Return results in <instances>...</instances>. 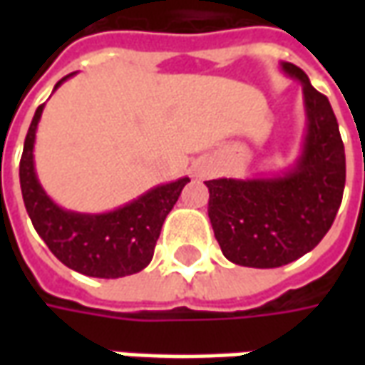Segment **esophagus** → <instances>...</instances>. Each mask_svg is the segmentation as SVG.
Wrapping results in <instances>:
<instances>
[{
  "label": "esophagus",
  "mask_w": 365,
  "mask_h": 365,
  "mask_svg": "<svg viewBox=\"0 0 365 365\" xmlns=\"http://www.w3.org/2000/svg\"><path fill=\"white\" fill-rule=\"evenodd\" d=\"M199 174H201V175H203V174H205V172H203V170H201V172H199Z\"/></svg>",
  "instance_id": "1"
}]
</instances>
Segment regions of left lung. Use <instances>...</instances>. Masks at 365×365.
<instances>
[{
  "label": "left lung",
  "instance_id": "1",
  "mask_svg": "<svg viewBox=\"0 0 365 365\" xmlns=\"http://www.w3.org/2000/svg\"><path fill=\"white\" fill-rule=\"evenodd\" d=\"M303 88L307 133L295 164L269 178L209 180V219L225 258L246 268H279L311 252L329 232L346 183L344 144L327 96L291 62Z\"/></svg>",
  "mask_w": 365,
  "mask_h": 365
}]
</instances>
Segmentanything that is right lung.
Returning <instances> with one entry per match:
<instances>
[{
  "label": "right lung",
  "mask_w": 365,
  "mask_h": 365,
  "mask_svg": "<svg viewBox=\"0 0 365 365\" xmlns=\"http://www.w3.org/2000/svg\"><path fill=\"white\" fill-rule=\"evenodd\" d=\"M74 74L62 78V82ZM44 105H38L25 136L19 182L33 227L64 266L90 277L115 279L144 269L154 256L164 219L190 178L162 183L109 213H76L56 205L36 178L35 138Z\"/></svg>",
  "instance_id": "1"
}]
</instances>
